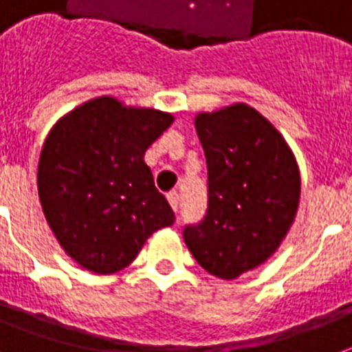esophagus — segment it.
Returning a JSON list of instances; mask_svg holds the SVG:
<instances>
[{
  "instance_id": "obj_1",
  "label": "esophagus",
  "mask_w": 352,
  "mask_h": 352,
  "mask_svg": "<svg viewBox=\"0 0 352 352\" xmlns=\"http://www.w3.org/2000/svg\"><path fill=\"white\" fill-rule=\"evenodd\" d=\"M168 203H170V206L173 210H179V193L177 192H170L168 193Z\"/></svg>"
}]
</instances>
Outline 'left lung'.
Instances as JSON below:
<instances>
[{"label": "left lung", "mask_w": 352, "mask_h": 352, "mask_svg": "<svg viewBox=\"0 0 352 352\" xmlns=\"http://www.w3.org/2000/svg\"><path fill=\"white\" fill-rule=\"evenodd\" d=\"M195 129L208 168V210L182 235L206 272L235 279L267 261L290 230L300 170L281 133L246 104L199 113Z\"/></svg>", "instance_id": "obj_1"}]
</instances>
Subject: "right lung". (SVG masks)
<instances>
[{"label": "right lung", "mask_w": 352, "mask_h": 352, "mask_svg": "<svg viewBox=\"0 0 352 352\" xmlns=\"http://www.w3.org/2000/svg\"><path fill=\"white\" fill-rule=\"evenodd\" d=\"M171 124L170 113L98 96L49 131L38 162L41 210L82 268L118 272L149 235L173 225V210L144 162L146 149Z\"/></svg>", "instance_id": "obj_1"}]
</instances>
